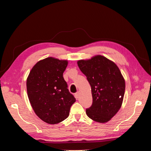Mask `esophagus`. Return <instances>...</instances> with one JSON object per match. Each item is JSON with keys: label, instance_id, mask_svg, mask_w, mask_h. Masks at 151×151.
Wrapping results in <instances>:
<instances>
[{"label": "esophagus", "instance_id": "esophagus-1", "mask_svg": "<svg viewBox=\"0 0 151 151\" xmlns=\"http://www.w3.org/2000/svg\"><path fill=\"white\" fill-rule=\"evenodd\" d=\"M79 92H77L76 94H75V97L77 99L79 98Z\"/></svg>", "mask_w": 151, "mask_h": 151}]
</instances>
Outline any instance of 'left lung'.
Listing matches in <instances>:
<instances>
[{
  "label": "left lung",
  "mask_w": 151,
  "mask_h": 151,
  "mask_svg": "<svg viewBox=\"0 0 151 151\" xmlns=\"http://www.w3.org/2000/svg\"><path fill=\"white\" fill-rule=\"evenodd\" d=\"M77 65L91 88L93 104L86 109L87 115L95 122H108L119 111L124 97L125 82L119 68L99 55L78 60Z\"/></svg>",
  "instance_id": "8db88e82"
}]
</instances>
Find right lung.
<instances>
[{"instance_id": "obj_1", "label": "right lung", "mask_w": 151, "mask_h": 151, "mask_svg": "<svg viewBox=\"0 0 151 151\" xmlns=\"http://www.w3.org/2000/svg\"><path fill=\"white\" fill-rule=\"evenodd\" d=\"M67 65V60L43 59L31 68L26 80L31 106L36 115L48 124H57L66 119L76 102L63 77Z\"/></svg>"}]
</instances>
